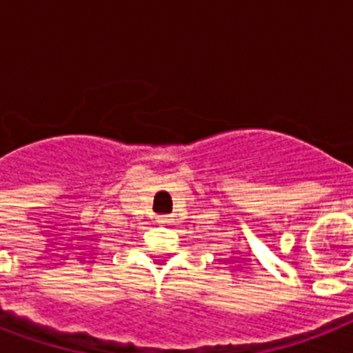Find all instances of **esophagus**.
Instances as JSON below:
<instances>
[{"label":"esophagus","mask_w":353,"mask_h":353,"mask_svg":"<svg viewBox=\"0 0 353 353\" xmlns=\"http://www.w3.org/2000/svg\"><path fill=\"white\" fill-rule=\"evenodd\" d=\"M155 221H157V223H161V225H166V223H170V221H172V216L170 214H161V216H157V218H155Z\"/></svg>","instance_id":"1"}]
</instances>
